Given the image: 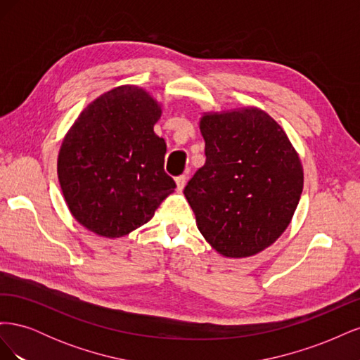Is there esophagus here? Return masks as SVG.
Returning a JSON list of instances; mask_svg holds the SVG:
<instances>
[{"label": "esophagus", "instance_id": "obj_1", "mask_svg": "<svg viewBox=\"0 0 360 360\" xmlns=\"http://www.w3.org/2000/svg\"><path fill=\"white\" fill-rule=\"evenodd\" d=\"M176 184H177V191H179V192H181V191H183V188H184V184H186V176H180V177H177V179H176Z\"/></svg>", "mask_w": 360, "mask_h": 360}]
</instances>
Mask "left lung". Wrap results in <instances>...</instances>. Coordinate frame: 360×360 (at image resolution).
<instances>
[{
  "mask_svg": "<svg viewBox=\"0 0 360 360\" xmlns=\"http://www.w3.org/2000/svg\"><path fill=\"white\" fill-rule=\"evenodd\" d=\"M205 163L184 188L197 226L230 258L278 240L296 212L303 168L282 127L258 108L204 114Z\"/></svg>",
  "mask_w": 360,
  "mask_h": 360,
  "instance_id": "1",
  "label": "left lung"
}]
</instances>
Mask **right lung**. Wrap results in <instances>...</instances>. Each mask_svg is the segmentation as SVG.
<instances>
[{
	"instance_id": "obj_1",
	"label": "right lung",
	"mask_w": 360,
	"mask_h": 360,
	"mask_svg": "<svg viewBox=\"0 0 360 360\" xmlns=\"http://www.w3.org/2000/svg\"><path fill=\"white\" fill-rule=\"evenodd\" d=\"M160 105L146 90L122 85L93 101L60 148L58 180L73 217L103 237L147 224L174 192L163 169L167 144L155 134Z\"/></svg>"
}]
</instances>
